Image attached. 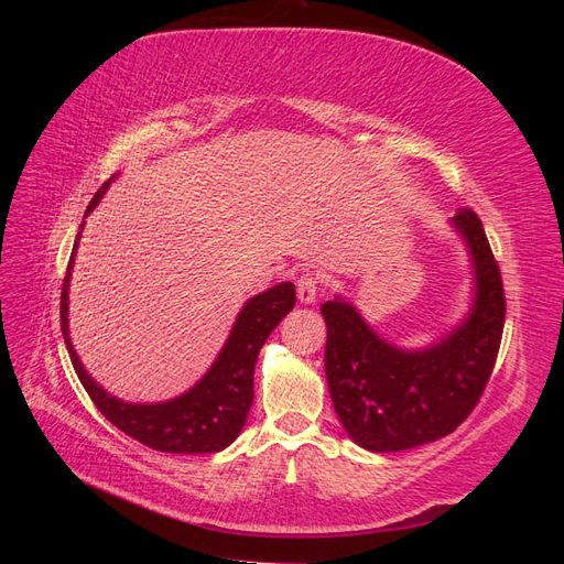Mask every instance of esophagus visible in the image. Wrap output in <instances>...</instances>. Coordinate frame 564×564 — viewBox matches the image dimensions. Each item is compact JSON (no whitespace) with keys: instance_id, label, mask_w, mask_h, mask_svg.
I'll return each instance as SVG.
<instances>
[{"instance_id":"esophagus-1","label":"esophagus","mask_w":564,"mask_h":564,"mask_svg":"<svg viewBox=\"0 0 564 564\" xmlns=\"http://www.w3.org/2000/svg\"><path fill=\"white\" fill-rule=\"evenodd\" d=\"M319 289H322V278L317 272H303V275L296 280V294L301 303H315Z\"/></svg>"}]
</instances>
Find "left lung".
<instances>
[{"label":"left lung","mask_w":564,"mask_h":564,"mask_svg":"<svg viewBox=\"0 0 564 564\" xmlns=\"http://www.w3.org/2000/svg\"><path fill=\"white\" fill-rule=\"evenodd\" d=\"M456 230L475 263V303L464 324L429 350L406 352L373 334L350 303L322 305L334 409L348 435L369 452H402L445 437L480 402L501 346L506 294L482 220L458 209Z\"/></svg>","instance_id":"1"}]
</instances>
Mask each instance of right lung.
Here are the masks:
<instances>
[{"instance_id": "add662e5", "label": "right lung", "mask_w": 564, "mask_h": 564, "mask_svg": "<svg viewBox=\"0 0 564 564\" xmlns=\"http://www.w3.org/2000/svg\"><path fill=\"white\" fill-rule=\"evenodd\" d=\"M108 183L98 187V193L89 202L87 214L104 197ZM75 251L77 242L63 280L61 332L77 377L84 390L89 392L98 412L112 425H117L119 431L139 440L141 445L150 449L169 454H212L226 449L240 435L253 402V367L256 360H259V350L263 348L270 332L278 327L280 319L289 311H294V284H275L268 292L247 301L242 313L237 315L235 327L218 360L193 390H187L185 395L176 400L160 404H129L108 395L89 377L70 344V334H67V284H70Z\"/></svg>"}]
</instances>
